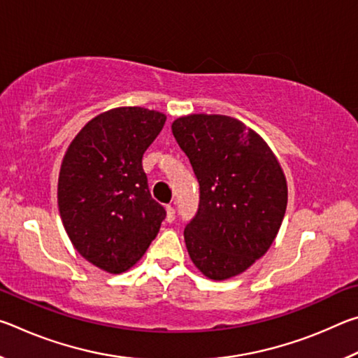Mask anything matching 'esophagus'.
Listing matches in <instances>:
<instances>
[{
    "mask_svg": "<svg viewBox=\"0 0 358 358\" xmlns=\"http://www.w3.org/2000/svg\"><path fill=\"white\" fill-rule=\"evenodd\" d=\"M166 221L167 222H172L175 220V208L172 207V205H167L166 207Z\"/></svg>",
    "mask_w": 358,
    "mask_h": 358,
    "instance_id": "1",
    "label": "esophagus"
}]
</instances>
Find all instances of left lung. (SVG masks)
<instances>
[{
	"label": "left lung",
	"instance_id": "obj_1",
	"mask_svg": "<svg viewBox=\"0 0 358 358\" xmlns=\"http://www.w3.org/2000/svg\"><path fill=\"white\" fill-rule=\"evenodd\" d=\"M199 181V210L185 227L189 257L215 281L237 276L273 243L287 207V183L256 131L226 115L194 113L172 123Z\"/></svg>",
	"mask_w": 358,
	"mask_h": 358
}]
</instances>
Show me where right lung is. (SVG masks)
I'll list each match as a JSON object with an SVG mask.
<instances>
[{"mask_svg": "<svg viewBox=\"0 0 358 358\" xmlns=\"http://www.w3.org/2000/svg\"><path fill=\"white\" fill-rule=\"evenodd\" d=\"M166 123L143 107L88 121L71 142L58 178V208L76 250L98 268L123 273L159 232L166 210L151 197L142 157Z\"/></svg>", "mask_w": 358, "mask_h": 358, "instance_id": "1", "label": "right lung"}]
</instances>
